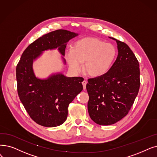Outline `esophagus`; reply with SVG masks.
<instances>
[{
  "instance_id": "1",
  "label": "esophagus",
  "mask_w": 157,
  "mask_h": 157,
  "mask_svg": "<svg viewBox=\"0 0 157 157\" xmlns=\"http://www.w3.org/2000/svg\"><path fill=\"white\" fill-rule=\"evenodd\" d=\"M82 84H83V89L85 90L86 88V85L87 84V81L86 80H84L83 82H82Z\"/></svg>"
}]
</instances>
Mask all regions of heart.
<instances>
[{
  "label": "heart",
  "instance_id": "1",
  "mask_svg": "<svg viewBox=\"0 0 157 157\" xmlns=\"http://www.w3.org/2000/svg\"><path fill=\"white\" fill-rule=\"evenodd\" d=\"M116 56V49L111 44L93 37L85 38L68 49L65 58L71 69L79 72L85 62V69L90 76L97 77L106 74Z\"/></svg>",
  "mask_w": 157,
  "mask_h": 157
}]
</instances>
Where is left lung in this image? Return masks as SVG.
<instances>
[{"label": "left lung", "mask_w": 157, "mask_h": 157, "mask_svg": "<svg viewBox=\"0 0 157 157\" xmlns=\"http://www.w3.org/2000/svg\"><path fill=\"white\" fill-rule=\"evenodd\" d=\"M116 41L118 56L106 74L88 79V111L99 125H111L128 113L140 88L139 63L123 42Z\"/></svg>", "instance_id": "8db88e82"}]
</instances>
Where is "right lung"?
<instances>
[{"label":"right lung","instance_id":"obj_1","mask_svg":"<svg viewBox=\"0 0 157 157\" xmlns=\"http://www.w3.org/2000/svg\"><path fill=\"white\" fill-rule=\"evenodd\" d=\"M77 35L64 29L47 33L27 47L17 65L20 100L30 117L41 126L56 127L63 123L67 118L69 104L83 90L81 83L84 79L58 74L40 79L34 74L33 62L47 49L58 48L64 56L66 43Z\"/></svg>","mask_w":157,"mask_h":157}]
</instances>
